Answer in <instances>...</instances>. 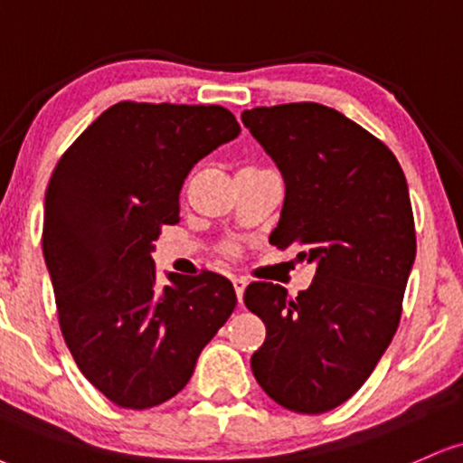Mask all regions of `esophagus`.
<instances>
[{
    "label": "esophagus",
    "mask_w": 463,
    "mask_h": 463,
    "mask_svg": "<svg viewBox=\"0 0 463 463\" xmlns=\"http://www.w3.org/2000/svg\"><path fill=\"white\" fill-rule=\"evenodd\" d=\"M232 283H233V289H236V296H238V300L242 302L244 289H247V281H244L242 277H233V279H232Z\"/></svg>",
    "instance_id": "1"
}]
</instances>
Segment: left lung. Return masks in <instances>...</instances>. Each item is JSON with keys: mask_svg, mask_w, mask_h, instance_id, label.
<instances>
[{"mask_svg": "<svg viewBox=\"0 0 463 463\" xmlns=\"http://www.w3.org/2000/svg\"><path fill=\"white\" fill-rule=\"evenodd\" d=\"M242 124L285 182L270 244L316 264L296 298L275 283L247 288L244 305L266 324L250 369L279 406L328 412L361 389L399 326L416 258L406 175L380 139L317 102L255 107Z\"/></svg>", "mask_w": 463, "mask_h": 463, "instance_id": "8db88e82", "label": "left lung"}]
</instances>
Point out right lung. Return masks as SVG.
<instances>
[{
  "instance_id": "obj_1",
  "label": "right lung",
  "mask_w": 463,
  "mask_h": 463,
  "mask_svg": "<svg viewBox=\"0 0 463 463\" xmlns=\"http://www.w3.org/2000/svg\"><path fill=\"white\" fill-rule=\"evenodd\" d=\"M241 135L219 105L118 102L68 147L44 195L43 255L64 341L81 373L119 408L167 402L236 292L216 272H165L152 260L161 225L180 221L188 171Z\"/></svg>"
}]
</instances>
